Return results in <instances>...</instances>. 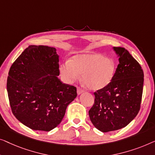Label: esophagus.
Listing matches in <instances>:
<instances>
[{"label":"esophagus","instance_id":"34e87169","mask_svg":"<svg viewBox=\"0 0 155 155\" xmlns=\"http://www.w3.org/2000/svg\"><path fill=\"white\" fill-rule=\"evenodd\" d=\"M84 91L83 90L82 88H81L80 87H78V88H77V93H78V95L81 94V93H84Z\"/></svg>","mask_w":155,"mask_h":155}]
</instances>
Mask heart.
I'll return each instance as SVG.
<instances>
[{
	"label": "heart",
	"instance_id": "b5f03b06",
	"mask_svg": "<svg viewBox=\"0 0 155 155\" xmlns=\"http://www.w3.org/2000/svg\"><path fill=\"white\" fill-rule=\"evenodd\" d=\"M60 74L67 83L79 79L82 74L83 81L89 89L97 91L104 88L112 81L116 72V64L111 59L101 54L85 53L74 56L60 68Z\"/></svg>",
	"mask_w": 155,
	"mask_h": 155
}]
</instances>
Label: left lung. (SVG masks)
<instances>
[{
  "label": "left lung",
  "instance_id": "left-lung-1",
  "mask_svg": "<svg viewBox=\"0 0 155 155\" xmlns=\"http://www.w3.org/2000/svg\"><path fill=\"white\" fill-rule=\"evenodd\" d=\"M119 57L114 77L110 84L94 93L89 117L97 129L106 133L121 129L140 110L144 74L140 65L127 50L113 48Z\"/></svg>",
  "mask_w": 155,
  "mask_h": 155
}]
</instances>
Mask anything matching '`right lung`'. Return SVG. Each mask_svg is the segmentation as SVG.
<instances>
[{
    "label": "right lung",
    "mask_w": 155,
    "mask_h": 155,
    "mask_svg": "<svg viewBox=\"0 0 155 155\" xmlns=\"http://www.w3.org/2000/svg\"><path fill=\"white\" fill-rule=\"evenodd\" d=\"M56 48L29 45L10 67L7 91L12 112L31 129L50 131L62 121L77 88L58 78Z\"/></svg>",
    "instance_id": "1"
}]
</instances>
